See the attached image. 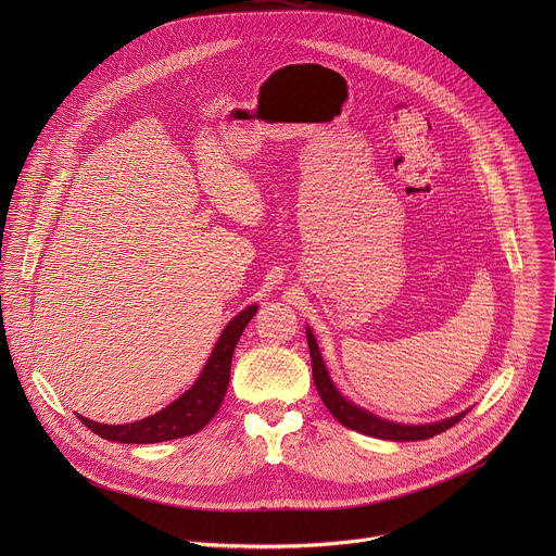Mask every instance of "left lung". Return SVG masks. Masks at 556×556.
I'll use <instances>...</instances> for the list:
<instances>
[{"instance_id": "obj_1", "label": "left lung", "mask_w": 556, "mask_h": 556, "mask_svg": "<svg viewBox=\"0 0 556 556\" xmlns=\"http://www.w3.org/2000/svg\"><path fill=\"white\" fill-rule=\"evenodd\" d=\"M307 334V348H309V358H312V378L316 384V391H319L324 405L328 407V412L348 429H354L358 433L371 435V438H380V440H391V442H416V440H427L433 438L451 427H455L466 412L446 418L442 422H431V425H399V422H389L382 420L361 407H356L354 403H350L345 395H341V391L334 387L326 363L321 358L319 345H316V339L312 334V330H305Z\"/></svg>"}]
</instances>
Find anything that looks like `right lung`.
I'll use <instances>...</instances> for the list:
<instances>
[{
    "mask_svg": "<svg viewBox=\"0 0 556 556\" xmlns=\"http://www.w3.org/2000/svg\"><path fill=\"white\" fill-rule=\"evenodd\" d=\"M255 312H257V305H249L224 328L200 378L169 407L131 425H101L84 416H78V420H81L97 435L112 442H123V444H153V442H167V440L198 433L213 420V416L217 414L224 401L228 380H230L232 352L244 328L255 316Z\"/></svg>",
    "mask_w": 556,
    "mask_h": 556,
    "instance_id": "1",
    "label": "right lung"
}]
</instances>
